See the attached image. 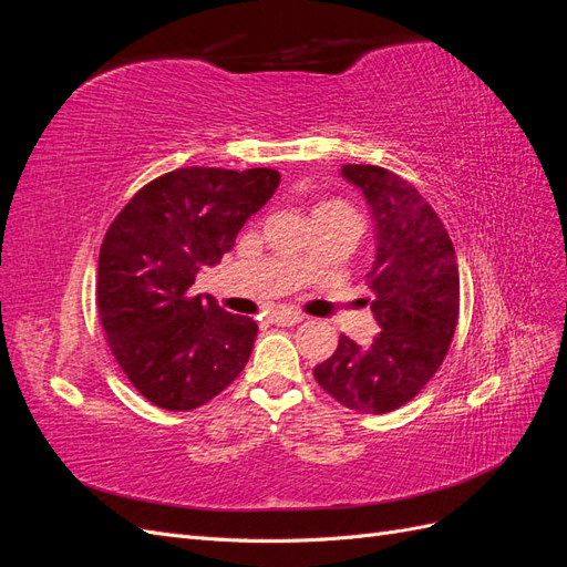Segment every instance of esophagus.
<instances>
[{
  "mask_svg": "<svg viewBox=\"0 0 567 567\" xmlns=\"http://www.w3.org/2000/svg\"><path fill=\"white\" fill-rule=\"evenodd\" d=\"M269 319H271V323H277V326H296L305 317L300 312H293V310H277V312H271Z\"/></svg>",
  "mask_w": 567,
  "mask_h": 567,
  "instance_id": "esophagus-1",
  "label": "esophagus"
}]
</instances>
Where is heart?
<instances>
[{
	"label": "heart",
	"instance_id": "1",
	"mask_svg": "<svg viewBox=\"0 0 567 567\" xmlns=\"http://www.w3.org/2000/svg\"><path fill=\"white\" fill-rule=\"evenodd\" d=\"M321 208H348V205L340 203V200H326V203L317 205V210H321Z\"/></svg>",
	"mask_w": 567,
	"mask_h": 567
}]
</instances>
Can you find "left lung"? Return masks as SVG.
Wrapping results in <instances>:
<instances>
[{"label": "left lung", "mask_w": 567, "mask_h": 567, "mask_svg": "<svg viewBox=\"0 0 567 567\" xmlns=\"http://www.w3.org/2000/svg\"><path fill=\"white\" fill-rule=\"evenodd\" d=\"M340 173L362 188L375 221L364 305L381 331L369 346L340 336L315 379L342 406L388 414L414 400L450 352L458 321L456 252L431 203L406 179L379 165H342Z\"/></svg>", "instance_id": "1"}]
</instances>
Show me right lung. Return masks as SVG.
<instances>
[{
  "label": "right lung",
  "instance_id": "add662e5",
  "mask_svg": "<svg viewBox=\"0 0 567 567\" xmlns=\"http://www.w3.org/2000/svg\"><path fill=\"white\" fill-rule=\"evenodd\" d=\"M279 182L269 167H179L140 188L113 219L99 252V319L115 362L151 404L192 411L248 364L257 323L192 296V286L200 267L234 248Z\"/></svg>",
  "mask_w": 567,
  "mask_h": 567
}]
</instances>
